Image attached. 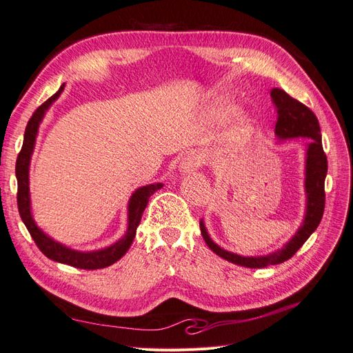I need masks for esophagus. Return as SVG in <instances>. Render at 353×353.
<instances>
[{
    "label": "esophagus",
    "mask_w": 353,
    "mask_h": 353,
    "mask_svg": "<svg viewBox=\"0 0 353 353\" xmlns=\"http://www.w3.org/2000/svg\"><path fill=\"white\" fill-rule=\"evenodd\" d=\"M200 163H201V157L199 154L191 153V154L185 156L183 159V162L179 163V172L183 174V175L193 174L194 170L200 166Z\"/></svg>",
    "instance_id": "34e87169"
}]
</instances>
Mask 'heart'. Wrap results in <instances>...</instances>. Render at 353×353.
I'll list each match as a JSON object with an SVG mask.
<instances>
[{
    "label": "heart",
    "mask_w": 353,
    "mask_h": 353,
    "mask_svg": "<svg viewBox=\"0 0 353 353\" xmlns=\"http://www.w3.org/2000/svg\"><path fill=\"white\" fill-rule=\"evenodd\" d=\"M236 112H237V109L234 108V105H228V108H225V112H223V114L232 116ZM253 134H254V128L249 121L240 122L236 126V130L232 131L231 138H230L231 152L232 153H241L244 150H248V148L252 144Z\"/></svg>",
    "instance_id": "1"
}]
</instances>
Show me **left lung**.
Wrapping results in <instances>:
<instances>
[{"label":"left lung","mask_w":353,"mask_h":353,"mask_svg":"<svg viewBox=\"0 0 353 353\" xmlns=\"http://www.w3.org/2000/svg\"><path fill=\"white\" fill-rule=\"evenodd\" d=\"M271 99L276 109L275 135L279 140H290V138L307 137L309 144L306 148L305 165V193H306V212L301 228L284 244L280 250H275L265 256H240L222 248L213 241L206 231L205 223L200 221L201 237L209 245V249L221 256L222 259L232 262L245 268H265L270 265H279L288 261L302 248L303 243L311 237L323 219L325 206L324 183L327 176V156L323 148L321 130L314 112L305 104L290 97L280 88L271 90Z\"/></svg>","instance_id":"8db88e82"}]
</instances>
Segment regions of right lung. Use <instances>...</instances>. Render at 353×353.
Listing matches in <instances>:
<instances>
[{"label":"right lung","instance_id":"add662e5","mask_svg":"<svg viewBox=\"0 0 353 353\" xmlns=\"http://www.w3.org/2000/svg\"><path fill=\"white\" fill-rule=\"evenodd\" d=\"M63 88H65V83L61 85L60 90L54 95H51L46 103H42L39 105L26 125L23 145H22V150H20L17 156V162H16L17 208H19L20 218H22L23 223L26 225L30 237L34 239L38 249L44 253L48 259L60 262V263H66L73 266V268H79V270H100L119 261L128 252V249L131 248L137 234V227L140 225V221L148 203V199H150V196L154 194L157 190L162 188L163 184L162 183L148 184L134 191L130 199V203H128V228H126L125 236L119 241L109 245V248L101 249V250H94V252H78V250H72L66 248V245H63L61 243L52 240L50 236H47V234L37 225L34 218H32L30 197H29V165H30L32 152H34V147H35L39 123L42 121V117H44L46 112L50 109V105L60 97Z\"/></svg>","mask_w":353,"mask_h":353}]
</instances>
